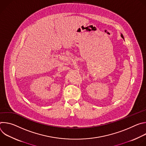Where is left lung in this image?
I'll return each mask as SVG.
<instances>
[{"instance_id":"1","label":"left lung","mask_w":146,"mask_h":146,"mask_svg":"<svg viewBox=\"0 0 146 146\" xmlns=\"http://www.w3.org/2000/svg\"><path fill=\"white\" fill-rule=\"evenodd\" d=\"M121 37H122L123 39H124V38H123V36L122 34H121Z\"/></svg>"}]
</instances>
